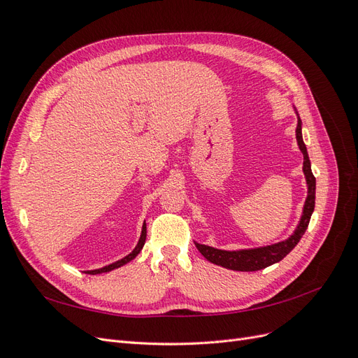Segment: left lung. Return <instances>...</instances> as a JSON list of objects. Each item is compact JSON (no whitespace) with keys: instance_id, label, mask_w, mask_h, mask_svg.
I'll use <instances>...</instances> for the list:
<instances>
[{"instance_id":"8db88e82","label":"left lung","mask_w":358,"mask_h":358,"mask_svg":"<svg viewBox=\"0 0 358 358\" xmlns=\"http://www.w3.org/2000/svg\"><path fill=\"white\" fill-rule=\"evenodd\" d=\"M296 115H297L296 138H297L299 149L303 154V173H305V179L308 185V197L305 200V206H303L301 218L296 227L294 233L282 242L267 245V246H259V248L236 249V251H224V249L196 243L200 254L208 259V262L230 270H237V272H255V270H262L275 263H279L280 259L287 257L292 249H294V246L300 242L301 236L305 234L310 221L313 208H315L317 182H315V176L312 175V170H310V159L308 155L306 145L303 142L301 119L297 113V109H296Z\"/></svg>"}]
</instances>
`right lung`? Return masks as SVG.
I'll use <instances>...</instances> for the list:
<instances>
[{
  "label": "right lung",
  "instance_id": "add662e5",
  "mask_svg": "<svg viewBox=\"0 0 358 358\" xmlns=\"http://www.w3.org/2000/svg\"><path fill=\"white\" fill-rule=\"evenodd\" d=\"M145 241H146V224L143 222V227H142V234H140V239H138V242H137L136 248L133 249L131 252H129L127 257H124V258H121V259H117V262H115V263L109 264V266H104V267H101V268H95V270H86L85 273H88V275L107 273V272H110V270H115V268H117V267L125 266L127 263L131 262V259H134V258L138 255V252H140V251H142V248H143V245H145Z\"/></svg>",
  "mask_w": 358,
  "mask_h": 358
}]
</instances>
